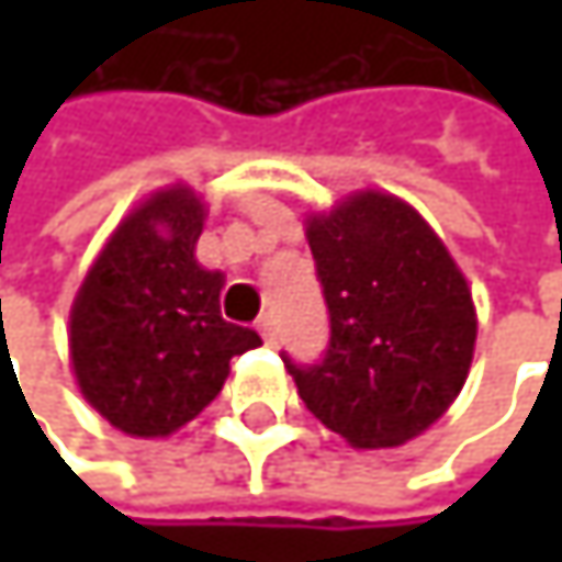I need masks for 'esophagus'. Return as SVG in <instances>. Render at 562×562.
Masks as SVG:
<instances>
[{
    "instance_id": "1",
    "label": "esophagus",
    "mask_w": 562,
    "mask_h": 562,
    "mask_svg": "<svg viewBox=\"0 0 562 562\" xmlns=\"http://www.w3.org/2000/svg\"><path fill=\"white\" fill-rule=\"evenodd\" d=\"M257 331L263 335L267 345H277V322H273V315H263V318L257 322Z\"/></svg>"
}]
</instances>
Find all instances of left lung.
<instances>
[{
	"label": "left lung",
	"mask_w": 562,
	"mask_h": 562,
	"mask_svg": "<svg viewBox=\"0 0 562 562\" xmlns=\"http://www.w3.org/2000/svg\"><path fill=\"white\" fill-rule=\"evenodd\" d=\"M305 237L331 338L315 364L282 361L312 416L348 446H403L469 378L479 335L472 289L436 231L384 191L312 214Z\"/></svg>",
	"instance_id": "left-lung-1"
}]
</instances>
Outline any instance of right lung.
Here are the masks:
<instances>
[{
    "label": "right lung",
    "mask_w": 562,
    "mask_h": 562,
    "mask_svg": "<svg viewBox=\"0 0 562 562\" xmlns=\"http://www.w3.org/2000/svg\"><path fill=\"white\" fill-rule=\"evenodd\" d=\"M204 204L188 184L120 221L70 308V364L83 400L120 432L156 439L224 387L231 358L260 341L221 318L224 277L194 260Z\"/></svg>",
    "instance_id": "1"
}]
</instances>
